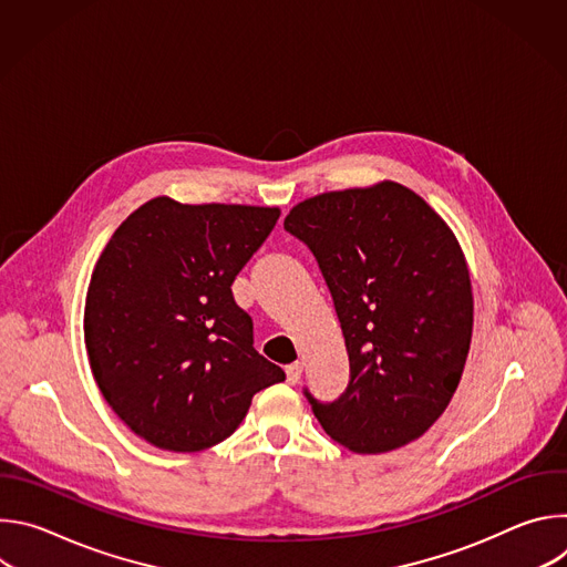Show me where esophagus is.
Segmentation results:
<instances>
[{"label":"esophagus","instance_id":"34e87169","mask_svg":"<svg viewBox=\"0 0 567 567\" xmlns=\"http://www.w3.org/2000/svg\"><path fill=\"white\" fill-rule=\"evenodd\" d=\"M285 372H287V381L293 385V383H298V381H300V374H302V363H300V361H296V363H289V365L285 368Z\"/></svg>","mask_w":567,"mask_h":567}]
</instances>
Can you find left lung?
Listing matches in <instances>:
<instances>
[{
	"instance_id": "8db88e82",
	"label": "left lung",
	"mask_w": 567,
	"mask_h": 567,
	"mask_svg": "<svg viewBox=\"0 0 567 567\" xmlns=\"http://www.w3.org/2000/svg\"><path fill=\"white\" fill-rule=\"evenodd\" d=\"M285 228L326 278L350 359L348 390L311 411L361 455L422 437L446 411L473 332V291L460 241L411 188L379 182L296 204Z\"/></svg>"
}]
</instances>
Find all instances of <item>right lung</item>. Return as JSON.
<instances>
[{
	"instance_id": "right-lung-1",
	"label": "right lung",
	"mask_w": 567,
	"mask_h": 567,
	"mask_svg": "<svg viewBox=\"0 0 567 567\" xmlns=\"http://www.w3.org/2000/svg\"><path fill=\"white\" fill-rule=\"evenodd\" d=\"M278 217V206L154 197L105 245L85 300L87 357L112 411L152 446L210 449L256 392L285 381L230 291Z\"/></svg>"
}]
</instances>
